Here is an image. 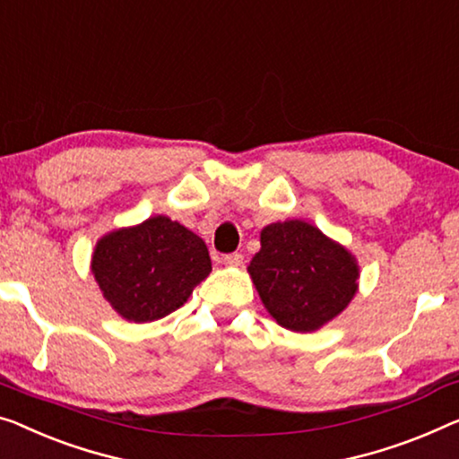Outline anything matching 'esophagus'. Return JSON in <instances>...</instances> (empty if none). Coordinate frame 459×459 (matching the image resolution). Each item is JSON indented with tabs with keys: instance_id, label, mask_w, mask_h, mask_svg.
<instances>
[{
	"instance_id": "esophagus-1",
	"label": "esophagus",
	"mask_w": 459,
	"mask_h": 459,
	"mask_svg": "<svg viewBox=\"0 0 459 459\" xmlns=\"http://www.w3.org/2000/svg\"><path fill=\"white\" fill-rule=\"evenodd\" d=\"M224 264L229 268H238V265H243V255L241 253H229V255H224Z\"/></svg>"
}]
</instances>
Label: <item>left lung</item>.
<instances>
[{
	"instance_id": "8db88e82",
	"label": "left lung",
	"mask_w": 459,
	"mask_h": 459,
	"mask_svg": "<svg viewBox=\"0 0 459 459\" xmlns=\"http://www.w3.org/2000/svg\"><path fill=\"white\" fill-rule=\"evenodd\" d=\"M259 243L247 272L264 307L286 330L317 332L357 295V257L313 224H268Z\"/></svg>"
}]
</instances>
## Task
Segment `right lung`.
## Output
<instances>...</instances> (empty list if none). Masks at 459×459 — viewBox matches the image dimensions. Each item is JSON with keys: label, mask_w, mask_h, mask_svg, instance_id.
Segmentation results:
<instances>
[{"label": "right lung", "mask_w": 459, "mask_h": 459, "mask_svg": "<svg viewBox=\"0 0 459 459\" xmlns=\"http://www.w3.org/2000/svg\"><path fill=\"white\" fill-rule=\"evenodd\" d=\"M92 276L123 319L148 324L187 303L212 272L206 243L169 216L102 235L92 251Z\"/></svg>", "instance_id": "add662e5"}]
</instances>
